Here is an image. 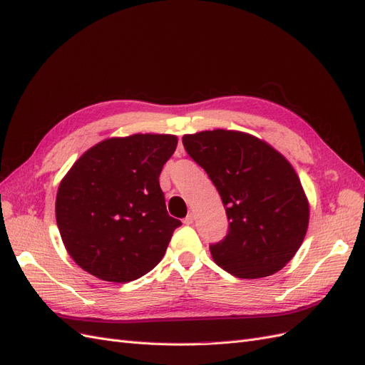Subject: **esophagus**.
Listing matches in <instances>:
<instances>
[{
    "instance_id": "obj_1",
    "label": "esophagus",
    "mask_w": 365,
    "mask_h": 365,
    "mask_svg": "<svg viewBox=\"0 0 365 365\" xmlns=\"http://www.w3.org/2000/svg\"><path fill=\"white\" fill-rule=\"evenodd\" d=\"M193 220H195V213H193V212H190L189 215L184 218V225H192V223H193Z\"/></svg>"
}]
</instances>
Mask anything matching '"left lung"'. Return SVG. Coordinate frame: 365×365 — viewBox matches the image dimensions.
Masks as SVG:
<instances>
[{"label": "left lung", "mask_w": 365, "mask_h": 365, "mask_svg": "<svg viewBox=\"0 0 365 365\" xmlns=\"http://www.w3.org/2000/svg\"><path fill=\"white\" fill-rule=\"evenodd\" d=\"M185 152L206 170L229 221L210 245L213 262L240 279L280 271L304 242L309 206L294 168L269 144L242 131L182 136Z\"/></svg>", "instance_id": "left-lung-1"}]
</instances>
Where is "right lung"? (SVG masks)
Returning <instances> with one entry per match:
<instances>
[{"instance_id": "obj_1", "label": "right lung", "mask_w": 365, "mask_h": 365, "mask_svg": "<svg viewBox=\"0 0 365 365\" xmlns=\"http://www.w3.org/2000/svg\"><path fill=\"white\" fill-rule=\"evenodd\" d=\"M178 144L172 135L105 139L61 180L56 218L69 255L97 279L136 280L161 262L181 221L159 185Z\"/></svg>"}]
</instances>
